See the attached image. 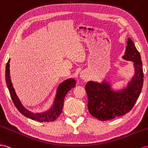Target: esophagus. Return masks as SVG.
<instances>
[{"label":"esophagus","instance_id":"1","mask_svg":"<svg viewBox=\"0 0 148 148\" xmlns=\"http://www.w3.org/2000/svg\"><path fill=\"white\" fill-rule=\"evenodd\" d=\"M80 76H81V77L82 79H85V77H86V75H85L84 74H81Z\"/></svg>","mask_w":148,"mask_h":148}]
</instances>
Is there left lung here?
<instances>
[{"label":"left lung","mask_w":148,"mask_h":148,"mask_svg":"<svg viewBox=\"0 0 148 148\" xmlns=\"http://www.w3.org/2000/svg\"><path fill=\"white\" fill-rule=\"evenodd\" d=\"M123 58L134 62V76L126 88L113 91L108 82L103 84L89 81L85 89L88 97V108L90 114L101 121H108L123 116L133 108L143 85V70L141 56L130 38Z\"/></svg>","instance_id":"1"}]
</instances>
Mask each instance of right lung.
<instances>
[{
    "mask_svg": "<svg viewBox=\"0 0 148 148\" xmlns=\"http://www.w3.org/2000/svg\"><path fill=\"white\" fill-rule=\"evenodd\" d=\"M9 62L10 60H9L8 62H7L5 67V81L7 88H8L9 90L10 97L12 98L15 106L18 109V111L25 117H29V118L32 120L39 121V122H51V121L56 120L60 116V113L62 112L64 98H65L67 93L72 88H74L75 84H76V82L74 79H67V80L59 85L58 90H57L56 96L54 104H53V106L50 110L42 113L34 114L29 111L23 106V105L21 104V101L16 95L10 77Z\"/></svg>",
    "mask_w": 148,
    "mask_h": 148,
    "instance_id": "obj_1",
    "label": "right lung"
}]
</instances>
